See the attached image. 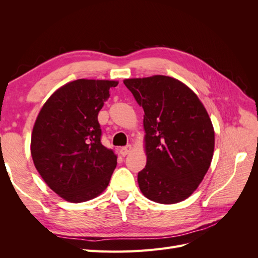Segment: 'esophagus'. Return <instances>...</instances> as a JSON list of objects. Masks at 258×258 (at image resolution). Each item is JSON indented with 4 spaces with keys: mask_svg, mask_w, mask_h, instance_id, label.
I'll list each match as a JSON object with an SVG mask.
<instances>
[{
    "mask_svg": "<svg viewBox=\"0 0 258 258\" xmlns=\"http://www.w3.org/2000/svg\"><path fill=\"white\" fill-rule=\"evenodd\" d=\"M131 145H126V146H123V147H120L119 148V153L122 155V156H126V155H128L130 152H131Z\"/></svg>",
    "mask_w": 258,
    "mask_h": 258,
    "instance_id": "obj_1",
    "label": "esophagus"
}]
</instances>
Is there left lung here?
<instances>
[{"instance_id":"obj_1","label":"left lung","mask_w":258,"mask_h":258,"mask_svg":"<svg viewBox=\"0 0 258 258\" xmlns=\"http://www.w3.org/2000/svg\"><path fill=\"white\" fill-rule=\"evenodd\" d=\"M144 110L145 168L138 183L146 198L172 205L204 179L214 152V129L195 92L172 77L124 80Z\"/></svg>"}]
</instances>
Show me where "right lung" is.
<instances>
[{"mask_svg": "<svg viewBox=\"0 0 258 258\" xmlns=\"http://www.w3.org/2000/svg\"><path fill=\"white\" fill-rule=\"evenodd\" d=\"M115 81L77 80L46 101L34 123L31 155L45 183L67 201L97 197L110 183L117 156L101 143L98 114Z\"/></svg>", "mask_w": 258, "mask_h": 258, "instance_id": "1", "label": "right lung"}]
</instances>
